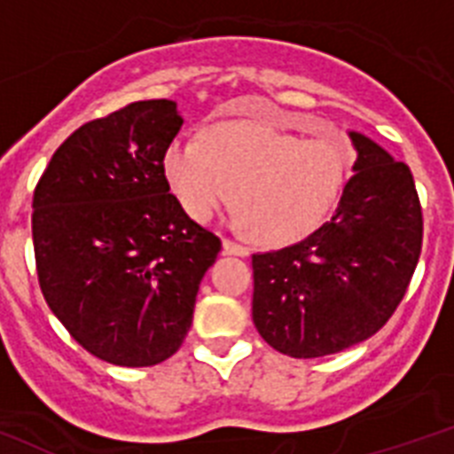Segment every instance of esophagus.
Wrapping results in <instances>:
<instances>
[{
	"mask_svg": "<svg viewBox=\"0 0 454 454\" xmlns=\"http://www.w3.org/2000/svg\"><path fill=\"white\" fill-rule=\"evenodd\" d=\"M223 248H224V253L239 254V257H248V253H250V250L246 248V246L231 241V239H223Z\"/></svg>",
	"mask_w": 454,
	"mask_h": 454,
	"instance_id": "1",
	"label": "esophagus"
}]
</instances>
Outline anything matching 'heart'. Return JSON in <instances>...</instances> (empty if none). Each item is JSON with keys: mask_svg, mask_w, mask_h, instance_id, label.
<instances>
[{"mask_svg": "<svg viewBox=\"0 0 454 454\" xmlns=\"http://www.w3.org/2000/svg\"><path fill=\"white\" fill-rule=\"evenodd\" d=\"M353 157L350 138L334 127L299 138L260 122H227L206 138L176 137L162 168L197 223L211 220L234 192L236 223L262 243H292L332 211Z\"/></svg>", "mask_w": 454, "mask_h": 454, "instance_id": "obj_1", "label": "heart"}]
</instances>
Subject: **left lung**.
<instances>
[{"mask_svg":"<svg viewBox=\"0 0 454 454\" xmlns=\"http://www.w3.org/2000/svg\"><path fill=\"white\" fill-rule=\"evenodd\" d=\"M339 206L303 241L253 254V322L278 353L310 359L369 339L392 317L422 250L413 174L364 134Z\"/></svg>","mask_w":454,"mask_h":454,"instance_id":"left-lung-1","label":"left lung"}]
</instances>
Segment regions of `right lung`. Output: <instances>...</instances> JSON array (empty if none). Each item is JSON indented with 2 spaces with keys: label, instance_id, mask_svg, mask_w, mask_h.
I'll list each match as a JSON object with an SVG mask.
<instances>
[{
  "label": "right lung",
  "instance_id": "obj_1",
  "mask_svg": "<svg viewBox=\"0 0 454 454\" xmlns=\"http://www.w3.org/2000/svg\"><path fill=\"white\" fill-rule=\"evenodd\" d=\"M176 101L127 104L59 145L36 183L32 239L43 299L90 355L153 366L181 348L223 243L168 192Z\"/></svg>",
  "mask_w": 454,
  "mask_h": 454
}]
</instances>
